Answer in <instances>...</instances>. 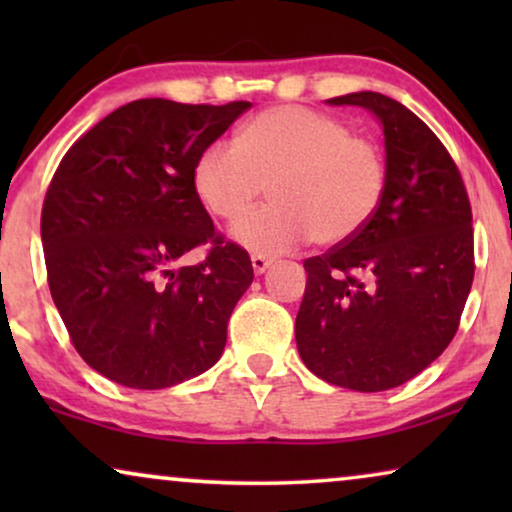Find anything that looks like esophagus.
Returning a JSON list of instances; mask_svg holds the SVG:
<instances>
[{
  "label": "esophagus",
  "mask_w": 512,
  "mask_h": 512,
  "mask_svg": "<svg viewBox=\"0 0 512 512\" xmlns=\"http://www.w3.org/2000/svg\"><path fill=\"white\" fill-rule=\"evenodd\" d=\"M251 265H254L256 275H263V272L272 265V258L263 256V254H254V256H251Z\"/></svg>",
  "instance_id": "34e87169"
}]
</instances>
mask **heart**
<instances>
[{"label": "heart", "mask_w": 512, "mask_h": 512, "mask_svg": "<svg viewBox=\"0 0 512 512\" xmlns=\"http://www.w3.org/2000/svg\"><path fill=\"white\" fill-rule=\"evenodd\" d=\"M387 158L373 139L319 111L265 109L237 130L235 144L212 142L193 167L209 212L237 221L268 185L273 202L233 228L256 254H282L312 237L319 247L354 240L387 191Z\"/></svg>", "instance_id": "heart-1"}]
</instances>
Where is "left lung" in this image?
<instances>
[{"label":"left lung","mask_w":512,"mask_h":512,"mask_svg":"<svg viewBox=\"0 0 512 512\" xmlns=\"http://www.w3.org/2000/svg\"><path fill=\"white\" fill-rule=\"evenodd\" d=\"M382 123L387 191L354 240L305 261L300 359L335 387L384 391L438 359L473 284V214L461 174L429 125L382 93H352Z\"/></svg>","instance_id":"8db88e82"}]
</instances>
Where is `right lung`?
Masks as SVG:
<instances>
[{
  "label": "right lung",
  "instance_id": "add662e5",
  "mask_svg": "<svg viewBox=\"0 0 512 512\" xmlns=\"http://www.w3.org/2000/svg\"><path fill=\"white\" fill-rule=\"evenodd\" d=\"M249 107L135 100L60 160L41 209L48 286L76 352L111 382L167 389L221 359L254 268L214 230L193 167ZM200 243L206 261L179 269Z\"/></svg>",
  "mask_w": 512,
  "mask_h": 512
}]
</instances>
